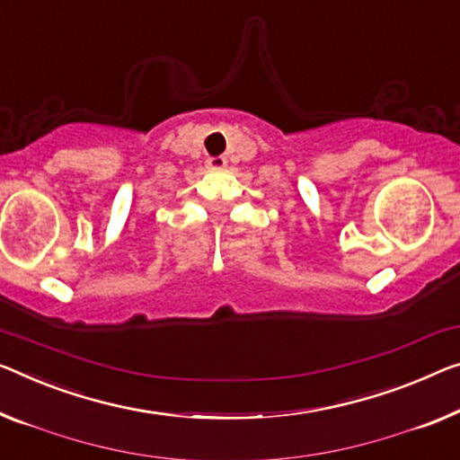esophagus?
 <instances>
[{
	"label": "esophagus",
	"instance_id": "34e87169",
	"mask_svg": "<svg viewBox=\"0 0 460 460\" xmlns=\"http://www.w3.org/2000/svg\"><path fill=\"white\" fill-rule=\"evenodd\" d=\"M207 164H208V169H212V171H221V169L227 167V159H225V156H210Z\"/></svg>",
	"mask_w": 460,
	"mask_h": 460
}]
</instances>
